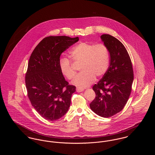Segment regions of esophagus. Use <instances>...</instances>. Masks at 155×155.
<instances>
[{
  "mask_svg": "<svg viewBox=\"0 0 155 155\" xmlns=\"http://www.w3.org/2000/svg\"><path fill=\"white\" fill-rule=\"evenodd\" d=\"M83 91H84L83 89L80 88H77V89H76V91L77 92H82Z\"/></svg>",
  "mask_w": 155,
  "mask_h": 155,
  "instance_id": "1",
  "label": "esophagus"
}]
</instances>
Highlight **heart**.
Segmentation results:
<instances>
[{
    "label": "heart",
    "mask_w": 155,
    "mask_h": 155,
    "mask_svg": "<svg viewBox=\"0 0 155 155\" xmlns=\"http://www.w3.org/2000/svg\"><path fill=\"white\" fill-rule=\"evenodd\" d=\"M72 60L81 64V73L73 81L74 85L86 88L92 84L95 78L102 77L107 72L110 63V54L108 48L103 44H94L80 42L75 45L70 52ZM60 70L67 79L74 78L76 71L72 67L71 61L66 58L60 60Z\"/></svg>",
    "instance_id": "obj_1"
}]
</instances>
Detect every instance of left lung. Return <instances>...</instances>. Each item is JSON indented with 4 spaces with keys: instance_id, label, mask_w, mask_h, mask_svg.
Returning <instances> with one entry per match:
<instances>
[{
    "instance_id": "obj_1",
    "label": "left lung",
    "mask_w": 155,
    "mask_h": 155,
    "mask_svg": "<svg viewBox=\"0 0 155 155\" xmlns=\"http://www.w3.org/2000/svg\"><path fill=\"white\" fill-rule=\"evenodd\" d=\"M109 51V68L102 79L92 87L96 97L90 103L91 110L108 118L124 108L131 94L134 80L133 65L125 46L109 34L101 36Z\"/></svg>"
}]
</instances>
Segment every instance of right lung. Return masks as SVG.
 Returning a JSON list of instances; mask_svg holds the SVG:
<instances>
[{
	"label": "right lung",
	"mask_w": 155,
	"mask_h": 155,
	"mask_svg": "<svg viewBox=\"0 0 155 155\" xmlns=\"http://www.w3.org/2000/svg\"><path fill=\"white\" fill-rule=\"evenodd\" d=\"M78 40V37H46L31 54L25 78L27 94L32 106L46 120L56 121L69 109L76 87L65 80L60 57Z\"/></svg>",
	"instance_id": "right-lung-1"
}]
</instances>
